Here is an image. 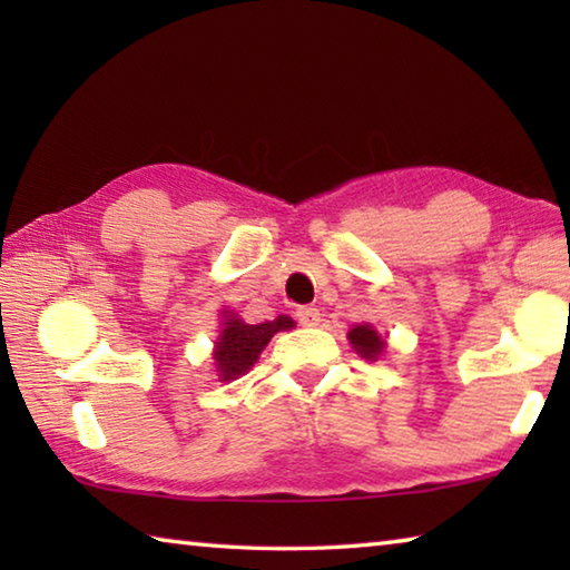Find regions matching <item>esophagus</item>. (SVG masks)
<instances>
[{"instance_id": "1", "label": "esophagus", "mask_w": 570, "mask_h": 570, "mask_svg": "<svg viewBox=\"0 0 570 570\" xmlns=\"http://www.w3.org/2000/svg\"><path fill=\"white\" fill-rule=\"evenodd\" d=\"M294 316H296V322L302 324V326H316V324L322 322L320 308H314V306H298L296 312H294Z\"/></svg>"}]
</instances>
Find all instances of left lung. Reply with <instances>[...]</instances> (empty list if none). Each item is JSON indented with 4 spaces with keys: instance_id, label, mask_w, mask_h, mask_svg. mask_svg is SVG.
Instances as JSON below:
<instances>
[{
    "instance_id": "8db88e82",
    "label": "left lung",
    "mask_w": 570,
    "mask_h": 570,
    "mask_svg": "<svg viewBox=\"0 0 570 570\" xmlns=\"http://www.w3.org/2000/svg\"><path fill=\"white\" fill-rule=\"evenodd\" d=\"M350 342L354 344V350L360 352L366 360H374L382 350H384V342L382 336L372 330L370 324H362V326H354L350 332Z\"/></svg>"
}]
</instances>
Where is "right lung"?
<instances>
[{
	"instance_id": "obj_1",
	"label": "right lung",
	"mask_w": 570,
	"mask_h": 570,
	"mask_svg": "<svg viewBox=\"0 0 570 570\" xmlns=\"http://www.w3.org/2000/svg\"><path fill=\"white\" fill-rule=\"evenodd\" d=\"M294 322L288 316H276L274 322H264V324H246L240 320H228L224 332H220L218 342H216V366L220 372V380H236L238 374H244L250 370V364L258 360L264 346L272 342V336L276 332L292 330Z\"/></svg>"
}]
</instances>
